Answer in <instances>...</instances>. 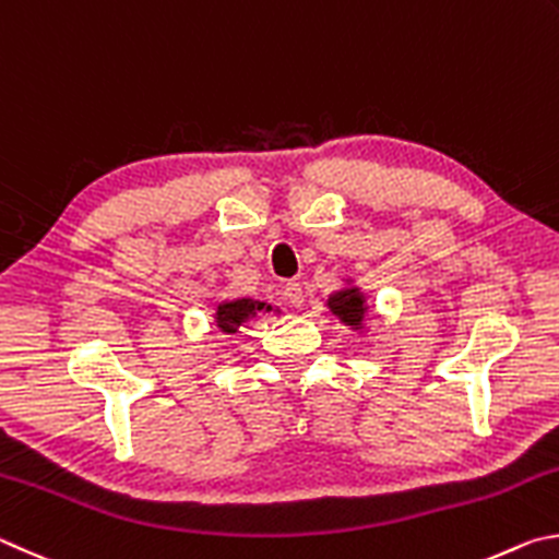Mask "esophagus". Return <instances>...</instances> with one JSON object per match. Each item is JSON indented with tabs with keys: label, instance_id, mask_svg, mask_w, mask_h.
<instances>
[{
	"label": "esophagus",
	"instance_id": "esophagus-1",
	"mask_svg": "<svg viewBox=\"0 0 559 559\" xmlns=\"http://www.w3.org/2000/svg\"><path fill=\"white\" fill-rule=\"evenodd\" d=\"M282 297L287 299L289 307H301V305H305V292H301V285H299L297 280L285 282V287H282Z\"/></svg>",
	"mask_w": 559,
	"mask_h": 559
}]
</instances>
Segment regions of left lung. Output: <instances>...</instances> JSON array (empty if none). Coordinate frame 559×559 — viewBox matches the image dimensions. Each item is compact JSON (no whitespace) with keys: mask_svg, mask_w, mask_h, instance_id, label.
<instances>
[{"mask_svg":"<svg viewBox=\"0 0 559 559\" xmlns=\"http://www.w3.org/2000/svg\"><path fill=\"white\" fill-rule=\"evenodd\" d=\"M329 307L334 311L341 321H346L350 326H358L360 319H364V295L358 289H344L336 292L334 297H329Z\"/></svg>","mask_w":559,"mask_h":559,"instance_id":"1","label":"left lung"}]
</instances>
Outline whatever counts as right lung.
Instances as JSON below:
<instances>
[{
    "instance_id": "1",
    "label": "right lung",
    "mask_w": 559,
    "mask_h": 559,
    "mask_svg": "<svg viewBox=\"0 0 559 559\" xmlns=\"http://www.w3.org/2000/svg\"><path fill=\"white\" fill-rule=\"evenodd\" d=\"M264 305H258V301L250 299H238V301H228V305H218V311H215V321L223 331L228 334H235L238 326L245 319H250L254 311H260Z\"/></svg>"
}]
</instances>
